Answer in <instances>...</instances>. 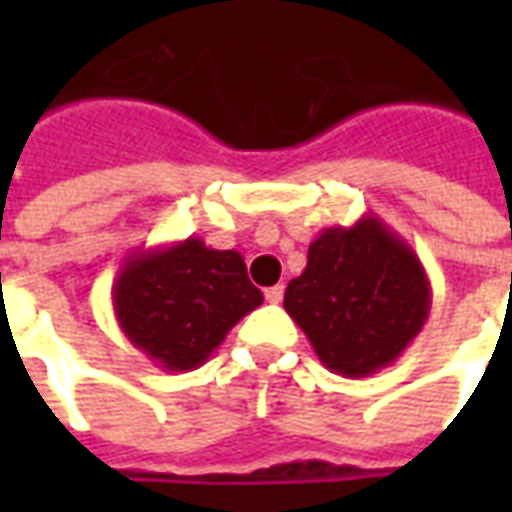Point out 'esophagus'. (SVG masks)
I'll list each match as a JSON object with an SVG mask.
<instances>
[{
  "label": "esophagus",
  "instance_id": "obj_1",
  "mask_svg": "<svg viewBox=\"0 0 512 512\" xmlns=\"http://www.w3.org/2000/svg\"><path fill=\"white\" fill-rule=\"evenodd\" d=\"M282 293H285V288H282V285H274V288L266 290V301L268 304H279V301H282Z\"/></svg>",
  "mask_w": 512,
  "mask_h": 512
}]
</instances>
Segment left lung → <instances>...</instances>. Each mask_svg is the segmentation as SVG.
I'll list each match as a JSON object with an SVG mask.
<instances>
[{
  "label": "left lung",
  "instance_id": "left-lung-1",
  "mask_svg": "<svg viewBox=\"0 0 512 512\" xmlns=\"http://www.w3.org/2000/svg\"><path fill=\"white\" fill-rule=\"evenodd\" d=\"M285 310L332 373L365 378L389 367L425 326L430 282L417 252L367 213L326 227L290 279Z\"/></svg>",
  "mask_w": 512,
  "mask_h": 512
}]
</instances>
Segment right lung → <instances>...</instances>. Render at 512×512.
<instances>
[{"instance_id":"add662e5","label":"right lung","mask_w":512,"mask_h":512,"mask_svg":"<svg viewBox=\"0 0 512 512\" xmlns=\"http://www.w3.org/2000/svg\"><path fill=\"white\" fill-rule=\"evenodd\" d=\"M112 304L134 348L169 373L208 362L227 332L263 304L244 257L202 238L136 249L117 271Z\"/></svg>"}]
</instances>
